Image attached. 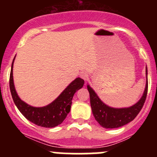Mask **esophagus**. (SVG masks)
I'll return each mask as SVG.
<instances>
[{
    "mask_svg": "<svg viewBox=\"0 0 157 157\" xmlns=\"http://www.w3.org/2000/svg\"><path fill=\"white\" fill-rule=\"evenodd\" d=\"M80 77H81L82 79H83L84 80H87L88 75H87V74H86V72H85V71H83V72L80 73Z\"/></svg>",
    "mask_w": 157,
    "mask_h": 157,
    "instance_id": "1",
    "label": "esophagus"
}]
</instances>
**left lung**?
I'll return each instance as SVG.
<instances>
[{"label": "left lung", "mask_w": 157, "mask_h": 157, "mask_svg": "<svg viewBox=\"0 0 157 157\" xmlns=\"http://www.w3.org/2000/svg\"><path fill=\"white\" fill-rule=\"evenodd\" d=\"M146 86L143 96L138 102L128 108H112L105 105L97 96L93 88L87 84L90 93V105L93 116L98 123L105 128H118L125 125L135 118L141 110L146 100L148 82H147V68L146 67Z\"/></svg>", "instance_id": "left-lung-1"}]
</instances>
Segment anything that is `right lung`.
Segmentation results:
<instances>
[{
  "label": "right lung",
  "mask_w": 157,
  "mask_h": 157,
  "mask_svg": "<svg viewBox=\"0 0 157 157\" xmlns=\"http://www.w3.org/2000/svg\"><path fill=\"white\" fill-rule=\"evenodd\" d=\"M15 57L13 60L11 66L10 90L16 106L26 119L36 125L43 128H55L61 124L71 111L74 93L83 87L84 80L80 77L76 78L53 102L45 106H32L21 100L15 90L13 77V67Z\"/></svg>",
  "instance_id": "add662e5"
}]
</instances>
